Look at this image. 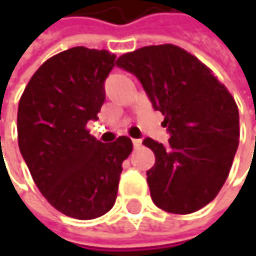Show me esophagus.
<instances>
[{"mask_svg": "<svg viewBox=\"0 0 256 256\" xmlns=\"http://www.w3.org/2000/svg\"><path fill=\"white\" fill-rule=\"evenodd\" d=\"M141 140H132V145H134V148H140L141 146Z\"/></svg>", "mask_w": 256, "mask_h": 256, "instance_id": "obj_1", "label": "esophagus"}]
</instances>
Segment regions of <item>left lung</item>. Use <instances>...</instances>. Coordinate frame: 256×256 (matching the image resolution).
<instances>
[{
    "label": "left lung",
    "mask_w": 256,
    "mask_h": 256,
    "mask_svg": "<svg viewBox=\"0 0 256 256\" xmlns=\"http://www.w3.org/2000/svg\"><path fill=\"white\" fill-rule=\"evenodd\" d=\"M120 68L142 84L171 134L164 146L151 138L154 166L146 172L154 204L171 214H192L218 195L240 144V112L231 92L205 64L172 44L121 55Z\"/></svg>",
    "instance_id": "1"
}]
</instances>
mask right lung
<instances>
[{"instance_id": "obj_1", "label": "right lung", "mask_w": 256, "mask_h": 256, "mask_svg": "<svg viewBox=\"0 0 256 256\" xmlns=\"http://www.w3.org/2000/svg\"><path fill=\"white\" fill-rule=\"evenodd\" d=\"M115 58L85 46L62 51L35 71L18 104V145L35 185L55 210L75 220L112 208L122 162L132 152L128 136L104 144L86 130L98 120Z\"/></svg>"}]
</instances>
